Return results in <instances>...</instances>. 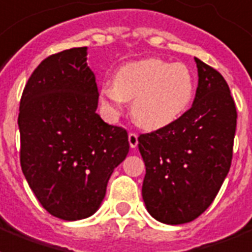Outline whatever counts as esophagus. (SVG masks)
<instances>
[{
  "label": "esophagus",
  "instance_id": "1",
  "mask_svg": "<svg viewBox=\"0 0 252 252\" xmlns=\"http://www.w3.org/2000/svg\"><path fill=\"white\" fill-rule=\"evenodd\" d=\"M128 141H129V145H131V148H136L137 147V135L136 133H133V132H131L129 135H128Z\"/></svg>",
  "mask_w": 252,
  "mask_h": 252
}]
</instances>
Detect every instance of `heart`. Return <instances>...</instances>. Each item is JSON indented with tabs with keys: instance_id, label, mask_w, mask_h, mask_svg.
Instances as JSON below:
<instances>
[{
	"instance_id": "heart-1",
	"label": "heart",
	"mask_w": 252,
	"mask_h": 252,
	"mask_svg": "<svg viewBox=\"0 0 252 252\" xmlns=\"http://www.w3.org/2000/svg\"><path fill=\"white\" fill-rule=\"evenodd\" d=\"M195 97V80L184 64L161 59L128 63L117 69L113 85L100 91V101L112 117L120 116L124 102L132 101V117L147 131L176 124Z\"/></svg>"
}]
</instances>
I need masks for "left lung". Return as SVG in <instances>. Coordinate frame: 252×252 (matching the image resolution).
<instances>
[{"instance_id": "left-lung-1", "label": "left lung", "mask_w": 252, "mask_h": 252, "mask_svg": "<svg viewBox=\"0 0 252 252\" xmlns=\"http://www.w3.org/2000/svg\"><path fill=\"white\" fill-rule=\"evenodd\" d=\"M196 94L191 109L173 126L139 136L145 164L143 200L156 220L192 221L219 192L232 160L236 108L218 70L195 57Z\"/></svg>"}]
</instances>
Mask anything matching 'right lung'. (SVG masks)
<instances>
[{
  "mask_svg": "<svg viewBox=\"0 0 252 252\" xmlns=\"http://www.w3.org/2000/svg\"><path fill=\"white\" fill-rule=\"evenodd\" d=\"M88 48L49 56L28 80L18 115L22 172L41 206L63 220L93 215L113 169L129 152L124 128L96 113Z\"/></svg>",
  "mask_w": 252,
  "mask_h": 252,
  "instance_id": "1",
  "label": "right lung"
}]
</instances>
